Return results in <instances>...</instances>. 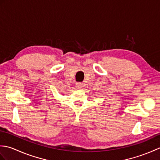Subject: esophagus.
<instances>
[{
    "label": "esophagus",
    "mask_w": 160,
    "mask_h": 160,
    "mask_svg": "<svg viewBox=\"0 0 160 160\" xmlns=\"http://www.w3.org/2000/svg\"><path fill=\"white\" fill-rule=\"evenodd\" d=\"M76 88L78 89H80L82 88V83H77L76 84Z\"/></svg>",
    "instance_id": "obj_1"
}]
</instances>
